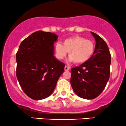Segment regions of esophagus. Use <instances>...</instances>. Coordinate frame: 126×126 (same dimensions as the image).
<instances>
[{
  "label": "esophagus",
  "mask_w": 126,
  "mask_h": 126,
  "mask_svg": "<svg viewBox=\"0 0 126 126\" xmlns=\"http://www.w3.org/2000/svg\"><path fill=\"white\" fill-rule=\"evenodd\" d=\"M69 69H70V67H69V66H65V67H64V70H66V71H67V70H69Z\"/></svg>",
  "instance_id": "obj_1"
}]
</instances>
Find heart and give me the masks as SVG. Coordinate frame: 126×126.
<instances>
[{
    "mask_svg": "<svg viewBox=\"0 0 126 126\" xmlns=\"http://www.w3.org/2000/svg\"><path fill=\"white\" fill-rule=\"evenodd\" d=\"M94 48V44L92 41L80 36H74L64 40L63 44L57 43L55 46V53L57 58L61 60L69 51L68 61L80 64L91 58Z\"/></svg>",
    "mask_w": 126,
    "mask_h": 126,
    "instance_id": "b5f03b06",
    "label": "heart"
}]
</instances>
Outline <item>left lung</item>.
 <instances>
[{"mask_svg":"<svg viewBox=\"0 0 126 126\" xmlns=\"http://www.w3.org/2000/svg\"><path fill=\"white\" fill-rule=\"evenodd\" d=\"M96 44L93 54L88 61L71 69L70 84L79 97L96 98L103 91L110 74L111 54L104 40L91 32Z\"/></svg>","mask_w":126,"mask_h":126,"instance_id":"obj_1","label":"left lung"}]
</instances>
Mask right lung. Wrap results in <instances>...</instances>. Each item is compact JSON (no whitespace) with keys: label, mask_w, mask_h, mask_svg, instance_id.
<instances>
[{"label":"right lung","mask_w":126,"mask_h":126,"mask_svg":"<svg viewBox=\"0 0 126 126\" xmlns=\"http://www.w3.org/2000/svg\"><path fill=\"white\" fill-rule=\"evenodd\" d=\"M54 33L36 31L23 40L16 54V74L27 96L34 100L48 97L56 88L65 64L54 56Z\"/></svg>","instance_id":"obj_1"}]
</instances>
